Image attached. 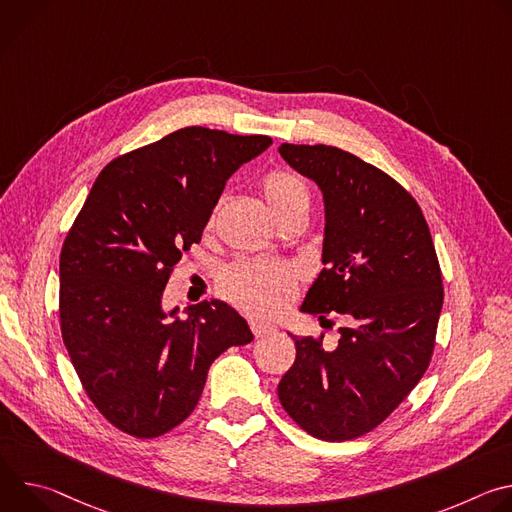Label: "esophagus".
Listing matches in <instances>:
<instances>
[{"mask_svg": "<svg viewBox=\"0 0 512 512\" xmlns=\"http://www.w3.org/2000/svg\"><path fill=\"white\" fill-rule=\"evenodd\" d=\"M273 330H275V326L269 324V322H265V320H259V318H253V320H251V332L255 334V338H263V336L271 334Z\"/></svg>", "mask_w": 512, "mask_h": 512, "instance_id": "34e87169", "label": "esophagus"}]
</instances>
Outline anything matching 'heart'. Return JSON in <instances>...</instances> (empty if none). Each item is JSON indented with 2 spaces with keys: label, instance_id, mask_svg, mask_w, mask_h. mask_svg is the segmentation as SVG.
<instances>
[{
  "label": "heart",
  "instance_id": "b5f03b06",
  "mask_svg": "<svg viewBox=\"0 0 512 512\" xmlns=\"http://www.w3.org/2000/svg\"><path fill=\"white\" fill-rule=\"evenodd\" d=\"M261 190L271 210L279 216L291 208H310V188L306 180L289 168H275L261 180ZM214 223L210 216L208 227ZM298 273L283 263L249 261L229 269L225 277V294L241 308L257 314L281 310L296 294Z\"/></svg>",
  "mask_w": 512,
  "mask_h": 512
}]
</instances>
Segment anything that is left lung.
Returning <instances> with one entry per match:
<instances>
[{"instance_id": "left-lung-1", "label": "left lung", "mask_w": 512, "mask_h": 512, "mask_svg": "<svg viewBox=\"0 0 512 512\" xmlns=\"http://www.w3.org/2000/svg\"><path fill=\"white\" fill-rule=\"evenodd\" d=\"M279 154L324 196V269L302 312H338L346 326L334 350L291 334L296 362L277 395L304 431L346 442L383 423L427 371L442 271L419 204L389 174L322 143H281Z\"/></svg>"}]
</instances>
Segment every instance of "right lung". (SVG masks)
Wrapping results in <instances>:
<instances>
[{"label": "right lung", "mask_w": 512, "mask_h": 512, "mask_svg": "<svg viewBox=\"0 0 512 512\" xmlns=\"http://www.w3.org/2000/svg\"><path fill=\"white\" fill-rule=\"evenodd\" d=\"M271 143L184 127L97 176L60 251L58 310L72 367L117 429L141 440L174 429L194 411L214 358L253 340L225 302H200L180 320L162 296L227 180Z\"/></svg>", "instance_id": "1"}]
</instances>
